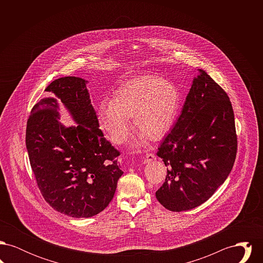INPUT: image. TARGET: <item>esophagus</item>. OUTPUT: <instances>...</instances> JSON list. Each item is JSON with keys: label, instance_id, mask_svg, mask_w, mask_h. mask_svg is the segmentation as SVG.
Here are the masks:
<instances>
[{"label": "esophagus", "instance_id": "esophagus-1", "mask_svg": "<svg viewBox=\"0 0 263 263\" xmlns=\"http://www.w3.org/2000/svg\"><path fill=\"white\" fill-rule=\"evenodd\" d=\"M155 159H156V156H155L154 153H147L146 156H145L144 162H145V163H150L152 161H154Z\"/></svg>", "mask_w": 263, "mask_h": 263}]
</instances>
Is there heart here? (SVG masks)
<instances>
[{
	"label": "heart",
	"mask_w": 263,
	"mask_h": 263,
	"mask_svg": "<svg viewBox=\"0 0 263 263\" xmlns=\"http://www.w3.org/2000/svg\"><path fill=\"white\" fill-rule=\"evenodd\" d=\"M178 107L177 88L160 77L147 76L123 85L114 93L111 103L102 102L98 120L115 144L125 141L131 117L142 135L157 141L174 125Z\"/></svg>",
	"instance_id": "heart-1"
}]
</instances>
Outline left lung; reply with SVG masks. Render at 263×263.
I'll list each match as a JSON object with an SVG mask.
<instances>
[{
    "instance_id": "left-lung-1",
    "label": "left lung",
    "mask_w": 263,
    "mask_h": 263,
    "mask_svg": "<svg viewBox=\"0 0 263 263\" xmlns=\"http://www.w3.org/2000/svg\"><path fill=\"white\" fill-rule=\"evenodd\" d=\"M238 150L235 115L227 92L200 70L181 114L157 155L167 167L156 191L170 211L191 210L208 200L231 173Z\"/></svg>"
}]
</instances>
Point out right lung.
Here are the masks:
<instances>
[{"mask_svg": "<svg viewBox=\"0 0 263 263\" xmlns=\"http://www.w3.org/2000/svg\"><path fill=\"white\" fill-rule=\"evenodd\" d=\"M86 81L64 77L45 88L51 96L35 104L27 119L25 142L37 186L56 211L89 218L112 200L123 175L116 158L120 152L100 129ZM78 123L66 128L58 121L57 100Z\"/></svg>", "mask_w": 263, "mask_h": 263, "instance_id": "obj_1", "label": "right lung"}]
</instances>
